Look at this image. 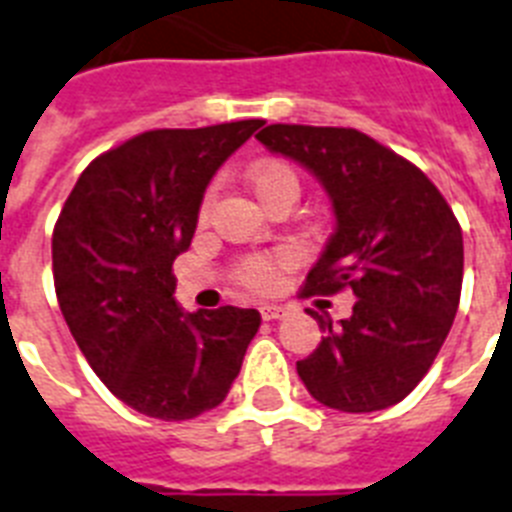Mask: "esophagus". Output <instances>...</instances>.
<instances>
[{
  "label": "esophagus",
  "instance_id": "34e87169",
  "mask_svg": "<svg viewBox=\"0 0 512 512\" xmlns=\"http://www.w3.org/2000/svg\"><path fill=\"white\" fill-rule=\"evenodd\" d=\"M286 310L281 305H263L260 307V315H263V321H278Z\"/></svg>",
  "mask_w": 512,
  "mask_h": 512
}]
</instances>
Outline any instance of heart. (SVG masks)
Returning <instances> with one entry per match:
<instances>
[{
    "label": "heart",
    "instance_id": "obj_1",
    "mask_svg": "<svg viewBox=\"0 0 512 512\" xmlns=\"http://www.w3.org/2000/svg\"><path fill=\"white\" fill-rule=\"evenodd\" d=\"M249 184L255 189L263 205H273L281 197H297L299 194V176L292 162L286 160H263L252 165L249 170ZM210 207V194L202 199V215ZM299 260L294 247H276L268 252H252V255L239 257L231 268L234 284H239L247 292L268 294L273 292L284 276V270L294 268Z\"/></svg>",
    "mask_w": 512,
    "mask_h": 512
}]
</instances>
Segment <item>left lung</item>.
<instances>
[{
  "label": "left lung",
  "mask_w": 512,
  "mask_h": 512,
  "mask_svg": "<svg viewBox=\"0 0 512 512\" xmlns=\"http://www.w3.org/2000/svg\"><path fill=\"white\" fill-rule=\"evenodd\" d=\"M257 139L313 170L334 202L336 231L299 294H355L339 326L310 310L323 339L297 363L299 378L342 413L397 405L429 373L458 313V218L418 165L357 128L273 123Z\"/></svg>",
  "instance_id": "1"
}]
</instances>
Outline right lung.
I'll list each match as a JSON object with an SVG mask.
<instances>
[{
  "mask_svg": "<svg viewBox=\"0 0 512 512\" xmlns=\"http://www.w3.org/2000/svg\"><path fill=\"white\" fill-rule=\"evenodd\" d=\"M265 120L144 131L89 162L52 231L57 302L102 384L136 413L189 421L226 400L260 313L176 305L215 170Z\"/></svg>",
  "mask_w": 512,
  "mask_h": 512,
  "instance_id": "1",
  "label": "right lung"
}]
</instances>
